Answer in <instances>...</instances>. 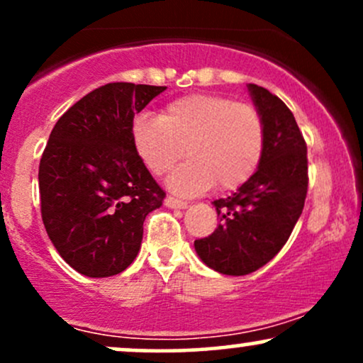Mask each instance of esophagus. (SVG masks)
Here are the masks:
<instances>
[{"mask_svg": "<svg viewBox=\"0 0 363 363\" xmlns=\"http://www.w3.org/2000/svg\"><path fill=\"white\" fill-rule=\"evenodd\" d=\"M165 205L169 208H179V210H184V208H187V201H184V199L174 198V196H167V198H165Z\"/></svg>", "mask_w": 363, "mask_h": 363, "instance_id": "34e87169", "label": "esophagus"}]
</instances>
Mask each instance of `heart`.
Listing matches in <instances>:
<instances>
[{
	"label": "heart",
	"instance_id": "1",
	"mask_svg": "<svg viewBox=\"0 0 363 363\" xmlns=\"http://www.w3.org/2000/svg\"><path fill=\"white\" fill-rule=\"evenodd\" d=\"M131 141L155 176L174 170L169 186L196 194L210 186L235 189L259 167L266 131L259 111L218 94H191L162 107L160 114L135 116Z\"/></svg>",
	"mask_w": 363,
	"mask_h": 363
}]
</instances>
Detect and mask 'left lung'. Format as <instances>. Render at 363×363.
I'll return each mask as SVG.
<instances>
[{
  "mask_svg": "<svg viewBox=\"0 0 363 363\" xmlns=\"http://www.w3.org/2000/svg\"><path fill=\"white\" fill-rule=\"evenodd\" d=\"M254 106L264 123L261 164L228 198L215 199L220 216L211 235L194 240L206 266L242 277L272 261L302 215L307 186V145L294 114L281 99L249 83Z\"/></svg>",
  "mask_w": 363,
  "mask_h": 363,
  "instance_id": "left-lung-1",
  "label": "left lung"
}]
</instances>
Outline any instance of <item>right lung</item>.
Masks as SVG:
<instances>
[{
    "label": "right lung",
    "instance_id": "add662e5",
    "mask_svg": "<svg viewBox=\"0 0 363 363\" xmlns=\"http://www.w3.org/2000/svg\"><path fill=\"white\" fill-rule=\"evenodd\" d=\"M164 90L107 83L52 128L39 164L40 213L56 251L85 277L124 272L140 251L145 218L164 201L131 141L135 114Z\"/></svg>",
    "mask_w": 363,
    "mask_h": 363
}]
</instances>
